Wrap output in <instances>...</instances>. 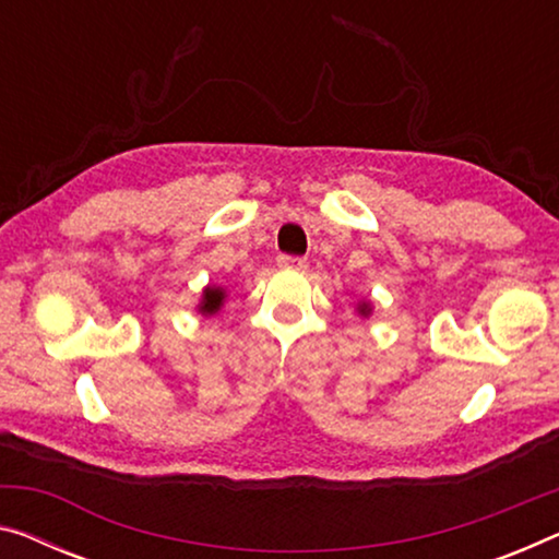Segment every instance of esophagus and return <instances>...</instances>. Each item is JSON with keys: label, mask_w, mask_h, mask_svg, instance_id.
Listing matches in <instances>:
<instances>
[{"label": "esophagus", "mask_w": 559, "mask_h": 559, "mask_svg": "<svg viewBox=\"0 0 559 559\" xmlns=\"http://www.w3.org/2000/svg\"><path fill=\"white\" fill-rule=\"evenodd\" d=\"M277 264L282 270H292V272H305L307 270V260L305 257H289V254H280Z\"/></svg>", "instance_id": "34e87169"}]
</instances>
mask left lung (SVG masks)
Segmentation results:
<instances>
[{"mask_svg":"<svg viewBox=\"0 0 559 559\" xmlns=\"http://www.w3.org/2000/svg\"><path fill=\"white\" fill-rule=\"evenodd\" d=\"M355 309H357L359 317H365V320H367V317L372 314V302H369V299H359Z\"/></svg>","mask_w":559,"mask_h":559,"instance_id":"obj_1","label":"left lung"}]
</instances>
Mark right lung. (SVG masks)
<instances>
[{"label":"right lung","mask_w":559,"mask_h":559,"mask_svg":"<svg viewBox=\"0 0 559 559\" xmlns=\"http://www.w3.org/2000/svg\"><path fill=\"white\" fill-rule=\"evenodd\" d=\"M227 302V289L219 287V285H207L202 289V297L200 302H197V312L202 317H212L217 314L222 307Z\"/></svg>","instance_id":"right-lung-1"}]
</instances>
